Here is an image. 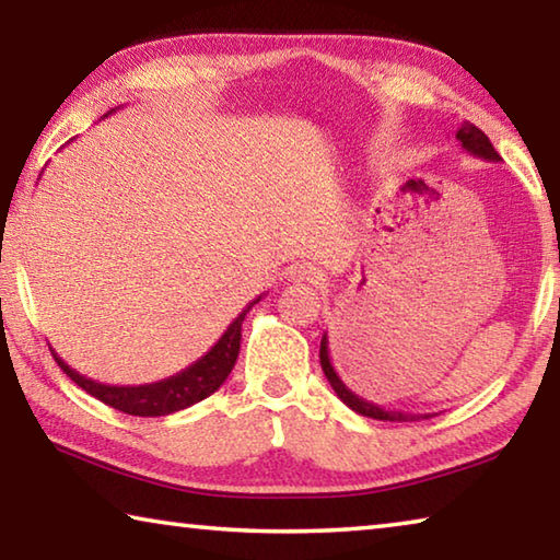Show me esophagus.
<instances>
[{"mask_svg": "<svg viewBox=\"0 0 560 560\" xmlns=\"http://www.w3.org/2000/svg\"><path fill=\"white\" fill-rule=\"evenodd\" d=\"M289 279L291 281H299V283H318L320 273H318V269L314 267V264L303 261V264H296V267L289 271Z\"/></svg>", "mask_w": 560, "mask_h": 560, "instance_id": "esophagus-1", "label": "esophagus"}]
</instances>
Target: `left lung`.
Listing matches in <instances>:
<instances>
[{
    "mask_svg": "<svg viewBox=\"0 0 560 560\" xmlns=\"http://www.w3.org/2000/svg\"><path fill=\"white\" fill-rule=\"evenodd\" d=\"M454 138L459 140L462 148L467 150L469 155L474 158H481V160H489V163H499V153L494 150V145L489 143V138L481 132L477 126H471V122H462L459 130L454 132ZM320 368H324V373L328 377L330 387H334L336 395L343 400L350 410L363 415V417H373V420H383V422H412V420H428L432 415H412V412H400V410H385L383 405L365 400V397H360L358 393L350 390L346 385L343 377L338 375L334 360H330V348H328V334H324L320 338Z\"/></svg>",
    "mask_w": 560,
    "mask_h": 560,
    "instance_id": "1",
    "label": "left lung"
}]
</instances>
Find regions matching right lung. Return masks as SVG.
Masks as SVG:
<instances>
[{
  "label": "right lung",
  "instance_id": "right-lung-1",
  "mask_svg": "<svg viewBox=\"0 0 560 560\" xmlns=\"http://www.w3.org/2000/svg\"><path fill=\"white\" fill-rule=\"evenodd\" d=\"M113 113V110H110ZM108 116V113H106ZM261 296L254 299L249 306H246L240 316H236L222 338L207 350V353L195 360L192 365H187L185 371H179L175 375L165 377V381L158 383H145V385H106L98 381H91V377L75 373L69 363L56 355V350H51L56 363L61 365V371L71 377V381L83 387L89 395L96 397V400L106 402L116 410L126 412V415H138V417H163V415H173L185 410V407L195 405L210 397L214 390H220L222 383L226 381V375L232 373V368L236 363V355H240V346H242V324L244 316L249 314V308L254 303H259Z\"/></svg>",
  "mask_w": 560,
  "mask_h": 560
}]
</instances>
